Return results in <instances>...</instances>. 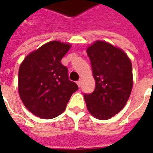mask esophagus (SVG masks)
Returning <instances> with one entry per match:
<instances>
[{
  "instance_id": "obj_1",
  "label": "esophagus",
  "mask_w": 153,
  "mask_h": 153,
  "mask_svg": "<svg viewBox=\"0 0 153 153\" xmlns=\"http://www.w3.org/2000/svg\"><path fill=\"white\" fill-rule=\"evenodd\" d=\"M77 84H78V86L79 87L81 86V84H82V80L79 79V81H77Z\"/></svg>"
}]
</instances>
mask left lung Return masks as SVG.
<instances>
[{
    "instance_id": "8db88e82",
    "label": "left lung",
    "mask_w": 153,
    "mask_h": 153,
    "mask_svg": "<svg viewBox=\"0 0 153 153\" xmlns=\"http://www.w3.org/2000/svg\"><path fill=\"white\" fill-rule=\"evenodd\" d=\"M96 86L93 93H84L87 108L99 120H108L121 111L133 88L132 64L118 47L97 41L87 49Z\"/></svg>"
}]
</instances>
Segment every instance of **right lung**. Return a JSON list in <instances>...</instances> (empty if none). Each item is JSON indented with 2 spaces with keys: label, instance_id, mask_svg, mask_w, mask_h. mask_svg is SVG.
Masks as SVG:
<instances>
[{
  "label": "right lung",
  "instance_id": "obj_1",
  "mask_svg": "<svg viewBox=\"0 0 153 153\" xmlns=\"http://www.w3.org/2000/svg\"><path fill=\"white\" fill-rule=\"evenodd\" d=\"M70 48L68 43L51 41L28 55L19 70V93L24 105L40 118L56 117L66 108L78 90L60 60Z\"/></svg>",
  "mask_w": 153,
  "mask_h": 153
}]
</instances>
